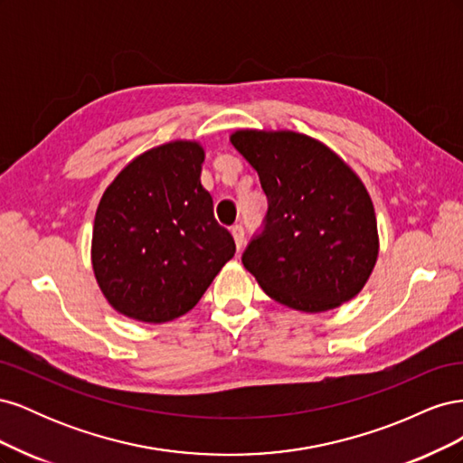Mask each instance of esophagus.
Listing matches in <instances>:
<instances>
[{"instance_id": "esophagus-1", "label": "esophagus", "mask_w": 463, "mask_h": 463, "mask_svg": "<svg viewBox=\"0 0 463 463\" xmlns=\"http://www.w3.org/2000/svg\"><path fill=\"white\" fill-rule=\"evenodd\" d=\"M232 235H233L237 249H243V245H245V230H243L241 223H235V226H232Z\"/></svg>"}]
</instances>
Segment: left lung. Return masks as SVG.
<instances>
[{"instance_id":"8db88e82","label":"left lung","mask_w":463,"mask_h":463,"mask_svg":"<svg viewBox=\"0 0 463 463\" xmlns=\"http://www.w3.org/2000/svg\"><path fill=\"white\" fill-rule=\"evenodd\" d=\"M269 199L241 262L266 296L291 309H334L365 286L378 257L369 193L340 156L293 131H235Z\"/></svg>"}]
</instances>
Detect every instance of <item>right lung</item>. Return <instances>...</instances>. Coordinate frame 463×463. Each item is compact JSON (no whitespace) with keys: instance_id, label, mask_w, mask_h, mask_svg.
Returning a JSON list of instances; mask_svg holds the SVG:
<instances>
[{"instance_id":"right-lung-1","label":"right lung","mask_w":463,"mask_h":463,"mask_svg":"<svg viewBox=\"0 0 463 463\" xmlns=\"http://www.w3.org/2000/svg\"><path fill=\"white\" fill-rule=\"evenodd\" d=\"M204 150L175 141L135 158L98 204L92 269L114 309L143 322L174 320L199 303L235 253L201 185Z\"/></svg>"}]
</instances>
